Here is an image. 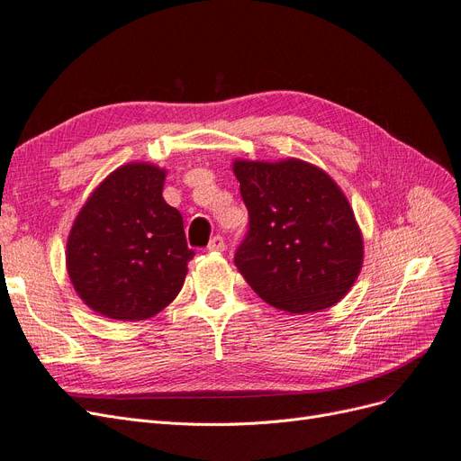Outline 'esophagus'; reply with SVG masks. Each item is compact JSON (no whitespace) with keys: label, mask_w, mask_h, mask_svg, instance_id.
<instances>
[{"label":"esophagus","mask_w":461,"mask_h":461,"mask_svg":"<svg viewBox=\"0 0 461 461\" xmlns=\"http://www.w3.org/2000/svg\"><path fill=\"white\" fill-rule=\"evenodd\" d=\"M208 249H210V251H215V253L225 251V240H223V236L215 234V236L212 238V240H210V244H208Z\"/></svg>","instance_id":"obj_1"}]
</instances>
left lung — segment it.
Returning a JSON list of instances; mask_svg holds the SVG:
<instances>
[{"label":"left lung","instance_id":"8db88e82","mask_svg":"<svg viewBox=\"0 0 461 461\" xmlns=\"http://www.w3.org/2000/svg\"><path fill=\"white\" fill-rule=\"evenodd\" d=\"M249 227L234 265L268 305L290 314L336 305L355 284L362 234L341 188L303 160L232 164Z\"/></svg>","mask_w":461,"mask_h":461}]
</instances>
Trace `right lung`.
<instances>
[{
  "instance_id": "obj_1",
  "label": "right lung",
  "mask_w": 461,
  "mask_h": 461,
  "mask_svg": "<svg viewBox=\"0 0 461 461\" xmlns=\"http://www.w3.org/2000/svg\"><path fill=\"white\" fill-rule=\"evenodd\" d=\"M164 181L166 171L152 164L122 166L74 221L68 275L84 303L106 319H150L183 288L194 251L181 213L162 196Z\"/></svg>"
}]
</instances>
